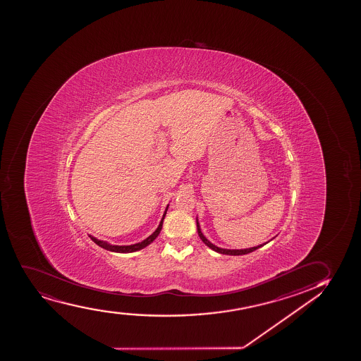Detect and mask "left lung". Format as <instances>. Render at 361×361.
I'll return each instance as SVG.
<instances>
[{"mask_svg":"<svg viewBox=\"0 0 361 361\" xmlns=\"http://www.w3.org/2000/svg\"><path fill=\"white\" fill-rule=\"evenodd\" d=\"M196 224H197V232H199V236L201 240H202L203 243L204 245H207V247H209V248L213 249L214 252H216V253L220 254H226V255H245V254L252 253V252H254V250H257V248H260V247H262V245H266V243H264V245H257V247H252V248H245V249H225V248H219V247H216V245H213V243H211L209 240L204 237V235H203L202 231H201V228H200V223L199 219H197V216H196Z\"/></svg>","mask_w":361,"mask_h":361,"instance_id":"1","label":"left lung"}]
</instances>
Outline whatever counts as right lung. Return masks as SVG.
<instances>
[{
  "label": "right lung",
  "mask_w": 361,
  "mask_h": 361,
  "mask_svg": "<svg viewBox=\"0 0 361 361\" xmlns=\"http://www.w3.org/2000/svg\"><path fill=\"white\" fill-rule=\"evenodd\" d=\"M167 208H169V204H167V207H166L165 213H164V216H162L161 221H160L158 228H157L149 237H147L145 240H142V242H138V243H135V245H114L108 243L106 240H97L96 237L92 236V235H89V237L95 242L96 245H99L101 248L106 249V250H111V252H114V253H133V252H137V250H141V249L145 248L147 245H149L150 243L159 236V233L161 231L162 223H164V219H165Z\"/></svg>",
  "instance_id": "1"
}]
</instances>
